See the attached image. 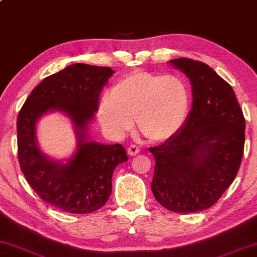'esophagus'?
<instances>
[{
  "label": "esophagus",
  "instance_id": "esophagus-1",
  "mask_svg": "<svg viewBox=\"0 0 257 257\" xmlns=\"http://www.w3.org/2000/svg\"><path fill=\"white\" fill-rule=\"evenodd\" d=\"M126 151H128L129 156H135L140 152V149H139V146L137 145H131L128 149H126Z\"/></svg>",
  "mask_w": 257,
  "mask_h": 257
}]
</instances>
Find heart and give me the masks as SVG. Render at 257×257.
Instances as JSON below:
<instances>
[{
    "label": "heart",
    "instance_id": "b5f03b06",
    "mask_svg": "<svg viewBox=\"0 0 257 257\" xmlns=\"http://www.w3.org/2000/svg\"><path fill=\"white\" fill-rule=\"evenodd\" d=\"M190 105L187 85L173 75L145 71L125 76L102 99L99 117L116 137H123L137 118L141 134L151 141L172 138L186 118Z\"/></svg>",
    "mask_w": 257,
    "mask_h": 257
}]
</instances>
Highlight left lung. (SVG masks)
Segmentation results:
<instances>
[{
	"label": "left lung",
	"mask_w": 257,
	"mask_h": 257,
	"mask_svg": "<svg viewBox=\"0 0 257 257\" xmlns=\"http://www.w3.org/2000/svg\"><path fill=\"white\" fill-rule=\"evenodd\" d=\"M190 78L192 110L180 132L150 147L156 166L151 188L174 213H196L215 204L239 170L245 119L232 87L211 67L187 58L170 60Z\"/></svg>",
	"instance_id": "8db88e82"
}]
</instances>
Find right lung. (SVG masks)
Listing matches in <instances>:
<instances>
[{"label":"right lung","mask_w":257,"mask_h":257,"mask_svg":"<svg viewBox=\"0 0 257 257\" xmlns=\"http://www.w3.org/2000/svg\"><path fill=\"white\" fill-rule=\"evenodd\" d=\"M114 71L110 67L72 64L48 76L31 91L17 120L18 159L26 181L44 202L70 214L96 211L107 202L114 168L128 161L120 144L87 140V125L98 110L99 95ZM63 110L73 119L79 149L66 165L39 151L36 122L46 111Z\"/></svg>","instance_id":"add662e5"}]
</instances>
